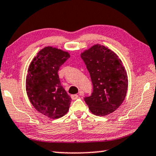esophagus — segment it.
<instances>
[{
  "mask_svg": "<svg viewBox=\"0 0 156 156\" xmlns=\"http://www.w3.org/2000/svg\"><path fill=\"white\" fill-rule=\"evenodd\" d=\"M79 94H80V95H81V94H83V91H80ZM78 97H79V95H78V94H74V95H72V96H71L72 99H73V100L77 99V98H78Z\"/></svg>",
  "mask_w": 156,
  "mask_h": 156,
  "instance_id": "obj_1",
  "label": "esophagus"
}]
</instances>
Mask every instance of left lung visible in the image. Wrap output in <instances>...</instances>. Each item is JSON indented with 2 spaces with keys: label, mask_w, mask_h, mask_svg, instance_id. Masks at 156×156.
Returning a JSON list of instances; mask_svg holds the SVG:
<instances>
[{
  "label": "left lung",
  "mask_w": 156,
  "mask_h": 156,
  "mask_svg": "<svg viewBox=\"0 0 156 156\" xmlns=\"http://www.w3.org/2000/svg\"><path fill=\"white\" fill-rule=\"evenodd\" d=\"M93 84V92L84 98L90 111L106 116L119 107L127 94L128 80L122 61L112 50L95 44L80 55Z\"/></svg>",
  "instance_id": "left-lung-1"
}]
</instances>
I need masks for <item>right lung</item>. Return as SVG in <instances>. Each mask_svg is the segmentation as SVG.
I'll use <instances>...</instances> for the list:
<instances>
[{"label": "right lung", "instance_id": "1", "mask_svg": "<svg viewBox=\"0 0 156 156\" xmlns=\"http://www.w3.org/2000/svg\"><path fill=\"white\" fill-rule=\"evenodd\" d=\"M70 58L68 52L46 47L37 53L28 69L26 89L33 106L51 119L68 112L71 98L61 86L58 72Z\"/></svg>", "mask_w": 156, "mask_h": 156}]
</instances>
